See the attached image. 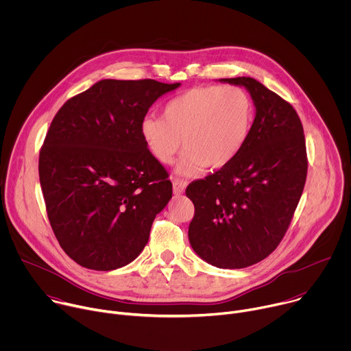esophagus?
Segmentation results:
<instances>
[{
    "label": "esophagus",
    "mask_w": 351,
    "mask_h": 351,
    "mask_svg": "<svg viewBox=\"0 0 351 351\" xmlns=\"http://www.w3.org/2000/svg\"><path fill=\"white\" fill-rule=\"evenodd\" d=\"M172 186H173V194L180 195V194L184 191V189H186V186H187V182L175 178V179L172 180Z\"/></svg>",
    "instance_id": "1"
}]
</instances>
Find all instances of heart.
I'll list each match as a JSON object with an SVG mask.
<instances>
[{"instance_id": "heart-1", "label": "heart", "mask_w": 351, "mask_h": 351, "mask_svg": "<svg viewBox=\"0 0 351 351\" xmlns=\"http://www.w3.org/2000/svg\"><path fill=\"white\" fill-rule=\"evenodd\" d=\"M254 121L253 98L240 86H198L169 99L162 118L145 117L140 136L157 162L169 165L183 147L176 173L228 167L241 152Z\"/></svg>"}]
</instances>
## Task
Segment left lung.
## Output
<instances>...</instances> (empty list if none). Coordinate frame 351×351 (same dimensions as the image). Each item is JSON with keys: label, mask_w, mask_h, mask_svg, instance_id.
Returning a JSON list of instances; mask_svg holds the SVG:
<instances>
[{"label": "left lung", "mask_w": 351, "mask_h": 351, "mask_svg": "<svg viewBox=\"0 0 351 351\" xmlns=\"http://www.w3.org/2000/svg\"><path fill=\"white\" fill-rule=\"evenodd\" d=\"M244 87L256 118L243 152L186 189L194 204L189 240L198 257L223 269L267 258L283 239L303 194L307 152L294 108L253 77L219 79Z\"/></svg>", "instance_id": "8db88e82"}]
</instances>
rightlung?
I'll use <instances>...</instances> for the list:
<instances>
[{"label":"right lung","instance_id":"right-lung-1","mask_svg":"<svg viewBox=\"0 0 351 351\" xmlns=\"http://www.w3.org/2000/svg\"><path fill=\"white\" fill-rule=\"evenodd\" d=\"M179 86L104 79L54 117L40 152V184L54 234L79 265L112 271L143 252L172 183L149 156L140 123Z\"/></svg>","mask_w":351,"mask_h":351}]
</instances>
